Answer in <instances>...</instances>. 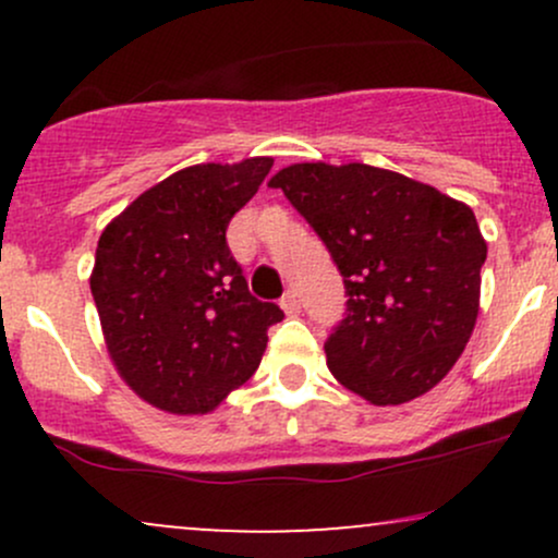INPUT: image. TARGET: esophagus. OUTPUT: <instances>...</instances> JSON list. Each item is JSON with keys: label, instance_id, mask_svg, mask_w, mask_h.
I'll return each instance as SVG.
<instances>
[{"label": "esophagus", "instance_id": "34e87169", "mask_svg": "<svg viewBox=\"0 0 558 558\" xmlns=\"http://www.w3.org/2000/svg\"><path fill=\"white\" fill-rule=\"evenodd\" d=\"M280 306H283L286 315H299L301 304H299L296 291H286V293H283V299H280Z\"/></svg>", "mask_w": 558, "mask_h": 558}]
</instances>
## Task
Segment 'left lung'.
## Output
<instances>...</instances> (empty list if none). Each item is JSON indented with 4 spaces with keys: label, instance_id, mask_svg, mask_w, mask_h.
I'll use <instances>...</instances> for the list:
<instances>
[{
    "label": "left lung",
    "instance_id": "1",
    "mask_svg": "<svg viewBox=\"0 0 558 558\" xmlns=\"http://www.w3.org/2000/svg\"><path fill=\"white\" fill-rule=\"evenodd\" d=\"M319 235L345 288L325 341L336 380L375 407L427 393L462 356L488 246L475 213L401 172L304 162L270 181Z\"/></svg>",
    "mask_w": 558,
    "mask_h": 558
}]
</instances>
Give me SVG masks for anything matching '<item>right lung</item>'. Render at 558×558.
<instances>
[{"label": "right lung", "mask_w": 558, "mask_h": 558, "mask_svg": "<svg viewBox=\"0 0 558 558\" xmlns=\"http://www.w3.org/2000/svg\"><path fill=\"white\" fill-rule=\"evenodd\" d=\"M270 157L194 165L144 191L96 246L92 296L107 349L144 401L207 414L257 373L283 319L248 293L226 230L259 191Z\"/></svg>", "instance_id": "obj_1"}]
</instances>
